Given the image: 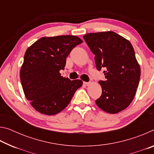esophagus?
Wrapping results in <instances>:
<instances>
[{"instance_id":"1","label":"esophagus","mask_w":154,"mask_h":154,"mask_svg":"<svg viewBox=\"0 0 154 154\" xmlns=\"http://www.w3.org/2000/svg\"><path fill=\"white\" fill-rule=\"evenodd\" d=\"M90 82H83V85H85V86H88V85H90Z\"/></svg>"}]
</instances>
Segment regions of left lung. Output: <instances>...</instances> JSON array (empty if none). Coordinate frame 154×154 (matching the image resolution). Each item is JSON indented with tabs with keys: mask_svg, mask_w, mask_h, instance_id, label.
I'll return each instance as SVG.
<instances>
[{
	"mask_svg": "<svg viewBox=\"0 0 154 154\" xmlns=\"http://www.w3.org/2000/svg\"><path fill=\"white\" fill-rule=\"evenodd\" d=\"M83 38L95 55L96 69H105L106 80L98 82L102 95L96 105L109 113L123 111L133 100L140 80V69L133 47L112 31L88 33Z\"/></svg>",
	"mask_w": 154,
	"mask_h": 154,
	"instance_id": "obj_1",
	"label": "left lung"
}]
</instances>
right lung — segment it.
<instances>
[{
  "mask_svg": "<svg viewBox=\"0 0 154 154\" xmlns=\"http://www.w3.org/2000/svg\"><path fill=\"white\" fill-rule=\"evenodd\" d=\"M83 41L76 36L42 37L26 51L20 70V80L26 98L41 113L53 116L69 105L80 79L70 80L61 76L66 58Z\"/></svg>",
  "mask_w": 154,
  "mask_h": 154,
  "instance_id": "obj_1",
  "label": "right lung"
}]
</instances>
